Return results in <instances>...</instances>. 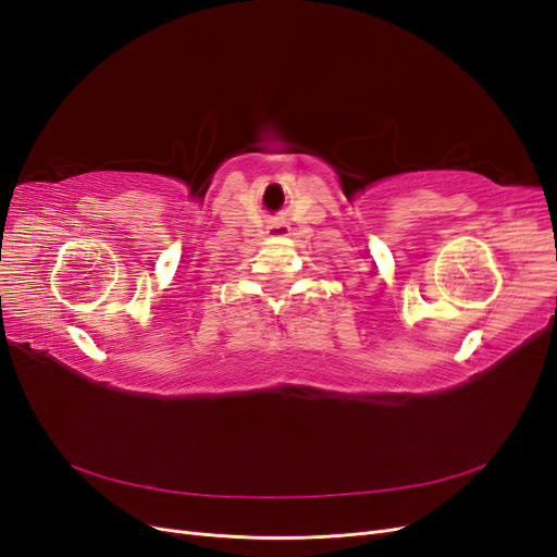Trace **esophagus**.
I'll return each mask as SVG.
<instances>
[{
    "instance_id": "obj_1",
    "label": "esophagus",
    "mask_w": 557,
    "mask_h": 557,
    "mask_svg": "<svg viewBox=\"0 0 557 557\" xmlns=\"http://www.w3.org/2000/svg\"><path fill=\"white\" fill-rule=\"evenodd\" d=\"M267 234H272V237H288V234H290V227L288 225H285V221H274L272 225H269L267 227Z\"/></svg>"
}]
</instances>
